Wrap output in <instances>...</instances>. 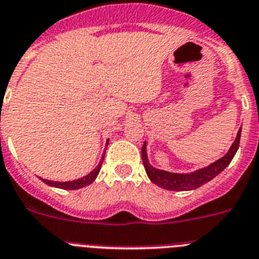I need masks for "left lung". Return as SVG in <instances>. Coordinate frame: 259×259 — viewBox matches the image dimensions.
Here are the masks:
<instances>
[{"instance_id": "1", "label": "left lung", "mask_w": 259, "mask_h": 259, "mask_svg": "<svg viewBox=\"0 0 259 259\" xmlns=\"http://www.w3.org/2000/svg\"><path fill=\"white\" fill-rule=\"evenodd\" d=\"M240 137H241V127L237 132L235 142L229 147L228 152L223 157L218 159L217 161L211 163L207 167L197 169L190 173H173L168 170L157 169L152 167L147 157V143H143L142 147V160L145 165L146 173H147L148 179L151 180L152 183L156 184L167 190H173V192H185V190H194L199 186L204 185L206 183L211 181L213 177H217L220 172H223L229 163L232 161L233 156L236 155L240 145Z\"/></svg>"}]
</instances>
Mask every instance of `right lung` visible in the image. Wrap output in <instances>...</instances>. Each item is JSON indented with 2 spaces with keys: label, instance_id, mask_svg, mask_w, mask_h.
<instances>
[{
  "label": "right lung",
  "instance_id": "obj_1",
  "mask_svg": "<svg viewBox=\"0 0 259 259\" xmlns=\"http://www.w3.org/2000/svg\"><path fill=\"white\" fill-rule=\"evenodd\" d=\"M108 142H109V139L107 141L105 148H107ZM104 156H105V151L103 152L102 159H100L99 164L95 167V169H92L91 172L89 173V175L80 177V179L73 180V181H64V183H62V181H51V180L41 179V177H40V180H41L44 184H47V185L53 186V188H58V189H65V190H76V189L84 188V186L90 185V184H92L94 181H95V179L98 177L99 172H100V168H102V164H103V160H104Z\"/></svg>",
  "mask_w": 259,
  "mask_h": 259
}]
</instances>
